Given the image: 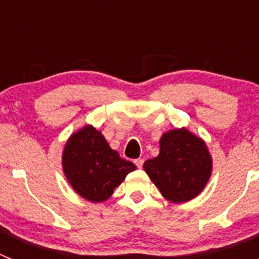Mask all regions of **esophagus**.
Segmentation results:
<instances>
[{
  "label": "esophagus",
  "instance_id": "obj_1",
  "mask_svg": "<svg viewBox=\"0 0 259 259\" xmlns=\"http://www.w3.org/2000/svg\"><path fill=\"white\" fill-rule=\"evenodd\" d=\"M135 164H136L139 168H141V167H143V164H144L143 158H137V159H135Z\"/></svg>",
  "mask_w": 259,
  "mask_h": 259
}]
</instances>
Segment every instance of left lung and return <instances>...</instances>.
I'll return each mask as SVG.
<instances>
[{
	"mask_svg": "<svg viewBox=\"0 0 259 259\" xmlns=\"http://www.w3.org/2000/svg\"><path fill=\"white\" fill-rule=\"evenodd\" d=\"M144 170L167 201L184 203L203 191L212 172V158L205 140L185 127L164 132L159 154Z\"/></svg>",
	"mask_w": 259,
	"mask_h": 259,
	"instance_id": "obj_1",
	"label": "left lung"
}]
</instances>
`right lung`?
Here are the masks:
<instances>
[{
    "label": "right lung",
    "mask_w": 259,
    "mask_h": 259,
    "mask_svg": "<svg viewBox=\"0 0 259 259\" xmlns=\"http://www.w3.org/2000/svg\"><path fill=\"white\" fill-rule=\"evenodd\" d=\"M62 168L66 179L80 197L89 202H104L125 176L136 168L111 149L104 135L92 124L75 131L62 152Z\"/></svg>",
    "instance_id": "add662e5"
}]
</instances>
